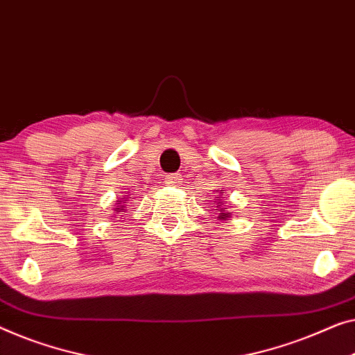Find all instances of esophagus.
Segmentation results:
<instances>
[{"label":"esophagus","mask_w":355,"mask_h":355,"mask_svg":"<svg viewBox=\"0 0 355 355\" xmlns=\"http://www.w3.org/2000/svg\"><path fill=\"white\" fill-rule=\"evenodd\" d=\"M181 174H168V176L165 178V182L168 184V186H179V184H181Z\"/></svg>","instance_id":"esophagus-1"}]
</instances>
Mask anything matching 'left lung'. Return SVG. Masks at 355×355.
Returning <instances> with one entry per match:
<instances>
[{"instance_id":"left-lung-1","label":"left lung","mask_w":355,"mask_h":355,"mask_svg":"<svg viewBox=\"0 0 355 355\" xmlns=\"http://www.w3.org/2000/svg\"><path fill=\"white\" fill-rule=\"evenodd\" d=\"M220 193H223V192H220ZM216 198H218V200H219V197H216ZM218 207L220 208V213H219V219H220V220H225V219H229V218H230V213L227 211V208H223V207H220V205H218Z\"/></svg>"}]
</instances>
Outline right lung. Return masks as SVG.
Here are the masks:
<instances>
[{"label":"right lung","mask_w":355,"mask_h":355,"mask_svg":"<svg viewBox=\"0 0 355 355\" xmlns=\"http://www.w3.org/2000/svg\"><path fill=\"white\" fill-rule=\"evenodd\" d=\"M128 198L125 197L121 200V202H118L116 203V208H115V211H116V216H123V213L126 211V207H128Z\"/></svg>","instance_id":"right-lung-1"}]
</instances>
